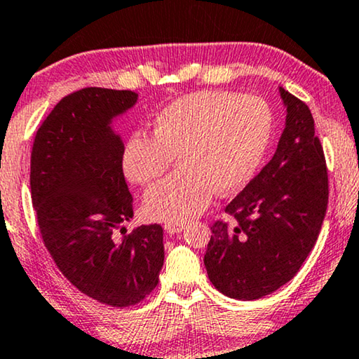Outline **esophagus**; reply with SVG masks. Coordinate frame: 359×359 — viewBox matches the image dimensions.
Here are the masks:
<instances>
[{
  "label": "esophagus",
  "instance_id": "esophagus-1",
  "mask_svg": "<svg viewBox=\"0 0 359 359\" xmlns=\"http://www.w3.org/2000/svg\"><path fill=\"white\" fill-rule=\"evenodd\" d=\"M184 228L185 226L182 223H165L164 224V229L168 234H177V232H180Z\"/></svg>",
  "mask_w": 359,
  "mask_h": 359
}]
</instances>
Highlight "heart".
I'll return each instance as SVG.
<instances>
[{"instance_id": "obj_1", "label": "heart", "mask_w": 359, "mask_h": 359, "mask_svg": "<svg viewBox=\"0 0 359 359\" xmlns=\"http://www.w3.org/2000/svg\"><path fill=\"white\" fill-rule=\"evenodd\" d=\"M273 130L269 104L255 95L226 90L187 94L161 110L153 136L136 133L123 153V169L135 184L148 185L143 213L163 223H185L208 208L215 191L232 195L254 177Z\"/></svg>"}]
</instances>
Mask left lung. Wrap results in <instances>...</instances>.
<instances>
[{"label":"left lung","instance_id":"obj_1","mask_svg":"<svg viewBox=\"0 0 359 359\" xmlns=\"http://www.w3.org/2000/svg\"><path fill=\"white\" fill-rule=\"evenodd\" d=\"M286 127L269 164L211 226L205 266L216 290L260 299L290 281L314 247L329 205V174L307 105L280 88Z\"/></svg>","mask_w":359,"mask_h":359}]
</instances>
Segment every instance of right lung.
<instances>
[{
  "label": "right lung",
  "instance_id": "obj_1",
  "mask_svg": "<svg viewBox=\"0 0 359 359\" xmlns=\"http://www.w3.org/2000/svg\"><path fill=\"white\" fill-rule=\"evenodd\" d=\"M136 97L105 88L65 95L30 153V195L50 257L83 294L118 309L144 301L164 264L159 224L122 228L133 216V196L123 175L125 146L109 123Z\"/></svg>",
  "mask_w": 359,
  "mask_h": 359
}]
</instances>
